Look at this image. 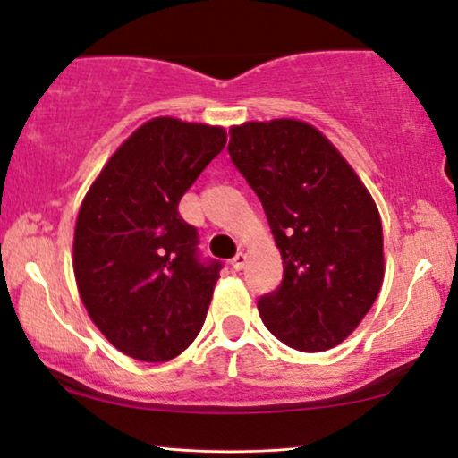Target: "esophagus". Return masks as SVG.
<instances>
[{
  "label": "esophagus",
  "instance_id": "esophagus-1",
  "mask_svg": "<svg viewBox=\"0 0 458 458\" xmlns=\"http://www.w3.org/2000/svg\"><path fill=\"white\" fill-rule=\"evenodd\" d=\"M231 265H233L235 271H242V268L248 265V254H243V252H237V254L233 256V260H231Z\"/></svg>",
  "mask_w": 458,
  "mask_h": 458
}]
</instances>
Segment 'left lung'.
<instances>
[{"mask_svg": "<svg viewBox=\"0 0 458 458\" xmlns=\"http://www.w3.org/2000/svg\"><path fill=\"white\" fill-rule=\"evenodd\" d=\"M229 156L271 225L284 279L259 300L271 334L300 352L346 340L381 290L384 233L367 187L310 124L279 118L229 131Z\"/></svg>", "mask_w": 458, "mask_h": 458, "instance_id": "1", "label": "left lung"}]
</instances>
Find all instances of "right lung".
Wrapping results in <instances>:
<instances>
[{
  "instance_id": "add662e5",
  "label": "right lung",
  "mask_w": 458,
  "mask_h": 458,
  "mask_svg": "<svg viewBox=\"0 0 458 458\" xmlns=\"http://www.w3.org/2000/svg\"><path fill=\"white\" fill-rule=\"evenodd\" d=\"M225 143L221 127L154 118L116 149L81 204V300L110 344L137 360H171L202 329L223 262L202 259L179 202Z\"/></svg>"
}]
</instances>
